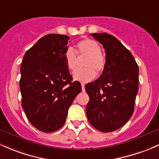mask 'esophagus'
Masks as SVG:
<instances>
[{
  "mask_svg": "<svg viewBox=\"0 0 159 159\" xmlns=\"http://www.w3.org/2000/svg\"><path fill=\"white\" fill-rule=\"evenodd\" d=\"M84 86H85V85L84 84H81V88H82V91H85Z\"/></svg>",
  "mask_w": 159,
  "mask_h": 159,
  "instance_id": "34e87169",
  "label": "esophagus"
}]
</instances>
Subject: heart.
Returning <instances> with one entry per match:
<instances>
[{
	"instance_id": "obj_1",
	"label": "heart",
	"mask_w": 159,
	"mask_h": 159,
	"mask_svg": "<svg viewBox=\"0 0 159 159\" xmlns=\"http://www.w3.org/2000/svg\"><path fill=\"white\" fill-rule=\"evenodd\" d=\"M76 52L78 56L87 57L84 61L85 68L78 69L73 73L75 81L86 83L95 78L96 73H101L104 70L106 58L101 52V46L95 40L84 39L78 42L76 45ZM72 48H68L65 52L66 66L71 71L76 69L78 56Z\"/></svg>"
}]
</instances>
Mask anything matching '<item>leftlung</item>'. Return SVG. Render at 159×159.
Returning a JSON list of instances; mask_svg holds the SVG:
<instances>
[{
    "label": "left lung",
    "mask_w": 159,
    "mask_h": 159,
    "mask_svg": "<svg viewBox=\"0 0 159 159\" xmlns=\"http://www.w3.org/2000/svg\"><path fill=\"white\" fill-rule=\"evenodd\" d=\"M103 45L106 66L98 79L85 85L89 123L103 133L115 131L130 119L139 89V67L129 50L108 33H91Z\"/></svg>",
    "instance_id": "1"
}]
</instances>
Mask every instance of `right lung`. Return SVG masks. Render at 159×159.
<instances>
[{
	"instance_id": "obj_1",
	"label": "right lung",
	"mask_w": 159,
	"mask_h": 159,
	"mask_svg": "<svg viewBox=\"0 0 159 159\" xmlns=\"http://www.w3.org/2000/svg\"><path fill=\"white\" fill-rule=\"evenodd\" d=\"M70 38L48 34L26 52L20 67L22 107L34 127L52 133L64 125L68 108L81 91L66 66Z\"/></svg>"
}]
</instances>
